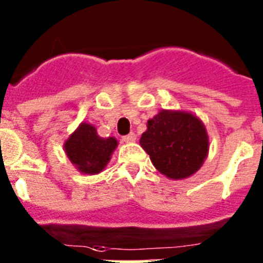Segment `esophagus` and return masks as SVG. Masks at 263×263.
I'll return each mask as SVG.
<instances>
[{"mask_svg":"<svg viewBox=\"0 0 263 263\" xmlns=\"http://www.w3.org/2000/svg\"><path fill=\"white\" fill-rule=\"evenodd\" d=\"M136 139H137V136L134 133H129V134H126V136L122 137V141H124V142H126V143L134 142Z\"/></svg>","mask_w":263,"mask_h":263,"instance_id":"34e87169","label":"esophagus"}]
</instances>
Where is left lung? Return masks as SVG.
<instances>
[{"mask_svg": "<svg viewBox=\"0 0 263 263\" xmlns=\"http://www.w3.org/2000/svg\"><path fill=\"white\" fill-rule=\"evenodd\" d=\"M139 143L155 168L171 179L191 176L208 154L205 127L196 116L184 111H159L147 121Z\"/></svg>", "mask_w": 263, "mask_h": 263, "instance_id": "8db88e82", "label": "left lung"}]
</instances>
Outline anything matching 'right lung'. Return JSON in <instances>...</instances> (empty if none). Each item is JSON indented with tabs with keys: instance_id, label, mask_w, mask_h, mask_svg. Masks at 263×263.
<instances>
[{
	"instance_id": "right-lung-1",
	"label": "right lung",
	"mask_w": 263,
	"mask_h": 263,
	"mask_svg": "<svg viewBox=\"0 0 263 263\" xmlns=\"http://www.w3.org/2000/svg\"><path fill=\"white\" fill-rule=\"evenodd\" d=\"M117 141L113 137L101 138L89 124H81L64 145L69 160L84 174H99L110 159Z\"/></svg>"
}]
</instances>
